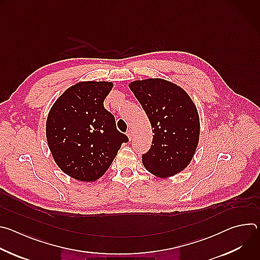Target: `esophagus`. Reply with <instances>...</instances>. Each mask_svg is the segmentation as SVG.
Here are the masks:
<instances>
[{
	"mask_svg": "<svg viewBox=\"0 0 260 260\" xmlns=\"http://www.w3.org/2000/svg\"><path fill=\"white\" fill-rule=\"evenodd\" d=\"M126 136L128 137L129 140H132V137H133V131L132 129H128L127 133H126Z\"/></svg>",
	"mask_w": 260,
	"mask_h": 260,
	"instance_id": "obj_1",
	"label": "esophagus"
}]
</instances>
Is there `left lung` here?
I'll list each match as a JSON object with an SVG mask.
<instances>
[{
  "label": "left lung",
  "instance_id": "left-lung-1",
  "mask_svg": "<svg viewBox=\"0 0 260 260\" xmlns=\"http://www.w3.org/2000/svg\"><path fill=\"white\" fill-rule=\"evenodd\" d=\"M128 86L153 127L151 148L142 155L145 169L159 178L180 173L190 164L200 140L194 103L183 88L160 78L137 80Z\"/></svg>",
  "mask_w": 260,
  "mask_h": 260
}]
</instances>
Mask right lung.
I'll list each match as a JSON object with an SVG mask.
<instances>
[{
  "label": "right lung",
  "instance_id": "right-lung-1",
  "mask_svg": "<svg viewBox=\"0 0 260 260\" xmlns=\"http://www.w3.org/2000/svg\"><path fill=\"white\" fill-rule=\"evenodd\" d=\"M112 82L83 81L69 87L51 107L46 138L52 157L68 176L93 182L113 162L128 138L104 107Z\"/></svg>",
  "mask_w": 260,
  "mask_h": 260
}]
</instances>
